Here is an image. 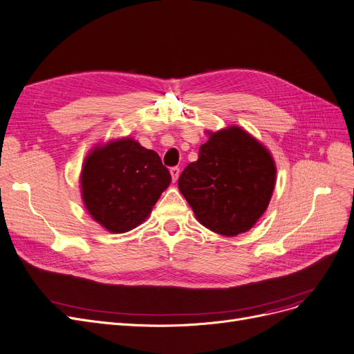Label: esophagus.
Segmentation results:
<instances>
[{
	"label": "esophagus",
	"instance_id": "1",
	"mask_svg": "<svg viewBox=\"0 0 354 354\" xmlns=\"http://www.w3.org/2000/svg\"><path fill=\"white\" fill-rule=\"evenodd\" d=\"M169 173H171L173 181H177V178H178V176H180V168H178V167H173L171 169H169Z\"/></svg>",
	"mask_w": 354,
	"mask_h": 354
}]
</instances>
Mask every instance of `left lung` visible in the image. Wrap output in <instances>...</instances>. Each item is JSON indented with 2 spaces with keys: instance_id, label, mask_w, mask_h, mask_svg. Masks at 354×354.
Masks as SVG:
<instances>
[{
  "instance_id": "1",
  "label": "left lung",
  "mask_w": 354,
  "mask_h": 354,
  "mask_svg": "<svg viewBox=\"0 0 354 354\" xmlns=\"http://www.w3.org/2000/svg\"><path fill=\"white\" fill-rule=\"evenodd\" d=\"M275 164L263 146L240 127L212 133L198 161L178 177V189L199 223L233 237L250 230L266 211Z\"/></svg>"
}]
</instances>
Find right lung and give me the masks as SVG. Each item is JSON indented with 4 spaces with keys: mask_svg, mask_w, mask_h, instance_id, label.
I'll return each instance as SVG.
<instances>
[{
    "mask_svg": "<svg viewBox=\"0 0 354 354\" xmlns=\"http://www.w3.org/2000/svg\"><path fill=\"white\" fill-rule=\"evenodd\" d=\"M169 181L160 155L131 139L89 153L80 180L86 209L111 233H126L145 221Z\"/></svg>",
    "mask_w": 354,
    "mask_h": 354,
    "instance_id": "1",
    "label": "right lung"
}]
</instances>
